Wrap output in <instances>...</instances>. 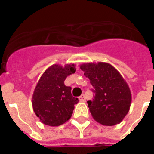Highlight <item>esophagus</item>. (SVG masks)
Segmentation results:
<instances>
[{"label":"esophagus","instance_id":"esophagus-1","mask_svg":"<svg viewBox=\"0 0 154 154\" xmlns=\"http://www.w3.org/2000/svg\"><path fill=\"white\" fill-rule=\"evenodd\" d=\"M79 100H81V101H84L85 100V95L84 94H82L81 97H79Z\"/></svg>","mask_w":154,"mask_h":154}]
</instances>
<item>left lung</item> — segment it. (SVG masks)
<instances>
[{
    "label": "left lung",
    "mask_w": 154,
    "mask_h": 154,
    "mask_svg": "<svg viewBox=\"0 0 154 154\" xmlns=\"http://www.w3.org/2000/svg\"><path fill=\"white\" fill-rule=\"evenodd\" d=\"M80 68L90 79L95 92L93 100L87 101L93 119L107 126L121 122L129 112L132 100L125 80L107 63H87Z\"/></svg>",
    "instance_id": "1"
}]
</instances>
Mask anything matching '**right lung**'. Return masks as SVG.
<instances>
[{
	"label": "right lung",
	"mask_w": 154,
	"mask_h": 154,
	"mask_svg": "<svg viewBox=\"0 0 154 154\" xmlns=\"http://www.w3.org/2000/svg\"><path fill=\"white\" fill-rule=\"evenodd\" d=\"M74 64L64 67L54 64L46 69L38 80L32 97L35 115L44 125L59 126L70 119L78 98L72 97V88L64 85L67 76L74 73Z\"/></svg>",
	"instance_id": "add662e5"
}]
</instances>
